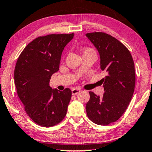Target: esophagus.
Returning a JSON list of instances; mask_svg holds the SVG:
<instances>
[{"label":"esophagus","mask_w":152,"mask_h":152,"mask_svg":"<svg viewBox=\"0 0 152 152\" xmlns=\"http://www.w3.org/2000/svg\"><path fill=\"white\" fill-rule=\"evenodd\" d=\"M80 91H81V90H80V89L78 88H73L72 90V93L73 95H75V94H77L78 93H79Z\"/></svg>","instance_id":"1"}]
</instances>
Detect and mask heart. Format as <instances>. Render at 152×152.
I'll return each mask as SVG.
<instances>
[{
    "mask_svg": "<svg viewBox=\"0 0 152 152\" xmlns=\"http://www.w3.org/2000/svg\"><path fill=\"white\" fill-rule=\"evenodd\" d=\"M88 50H92V49H90V48H88V49L85 50V51H88ZM85 51H84V52H85Z\"/></svg>",
    "mask_w": 152,
    "mask_h": 152,
    "instance_id": "1",
    "label": "heart"
}]
</instances>
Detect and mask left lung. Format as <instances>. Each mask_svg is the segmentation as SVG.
<instances>
[{"instance_id":"obj_1","label":"left lung","mask_w":152,"mask_h":152,"mask_svg":"<svg viewBox=\"0 0 152 152\" xmlns=\"http://www.w3.org/2000/svg\"><path fill=\"white\" fill-rule=\"evenodd\" d=\"M86 35L99 53L101 69L106 74L102 79L104 95L89 92L86 112L92 122L105 126L118 120L131 102L135 83L134 62L128 48L113 36L102 32Z\"/></svg>"}]
</instances>
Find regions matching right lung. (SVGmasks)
Returning a JSON list of instances; mask_svg holds the SVG:
<instances>
[{
    "mask_svg": "<svg viewBox=\"0 0 152 152\" xmlns=\"http://www.w3.org/2000/svg\"><path fill=\"white\" fill-rule=\"evenodd\" d=\"M74 34H51L37 37L20 54L15 69L17 94L26 113L38 125L53 126L65 117L72 91L52 89L53 74L59 70L64 46Z\"/></svg>",
    "mask_w": 152,
    "mask_h": 152,
    "instance_id": "add662e5",
    "label": "right lung"
}]
</instances>
